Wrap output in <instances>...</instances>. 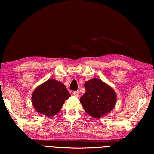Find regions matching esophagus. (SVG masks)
I'll use <instances>...</instances> for the list:
<instances>
[{
	"label": "esophagus",
	"instance_id": "esophagus-1",
	"mask_svg": "<svg viewBox=\"0 0 154 154\" xmlns=\"http://www.w3.org/2000/svg\"><path fill=\"white\" fill-rule=\"evenodd\" d=\"M73 95H75V96H76V97H79L80 93H79V91H74L73 92Z\"/></svg>",
	"mask_w": 154,
	"mask_h": 154
}]
</instances>
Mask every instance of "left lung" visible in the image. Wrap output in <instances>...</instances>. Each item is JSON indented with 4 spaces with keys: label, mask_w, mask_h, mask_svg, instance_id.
Returning a JSON list of instances; mask_svg holds the SVG:
<instances>
[{
    "label": "left lung",
    "mask_w": 154,
    "mask_h": 154,
    "mask_svg": "<svg viewBox=\"0 0 154 154\" xmlns=\"http://www.w3.org/2000/svg\"><path fill=\"white\" fill-rule=\"evenodd\" d=\"M84 86L86 92L80 97V102L87 114L100 118L112 111L117 102L114 89L98 79L88 80Z\"/></svg>",
    "instance_id": "1"
}]
</instances>
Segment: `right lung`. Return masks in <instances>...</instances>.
<instances>
[{
	"mask_svg": "<svg viewBox=\"0 0 154 154\" xmlns=\"http://www.w3.org/2000/svg\"><path fill=\"white\" fill-rule=\"evenodd\" d=\"M71 95L62 82L48 80L34 90L32 103L36 111L47 117L56 115Z\"/></svg>",
	"mask_w": 154,
	"mask_h": 154,
	"instance_id": "right-lung-1",
	"label": "right lung"
}]
</instances>
